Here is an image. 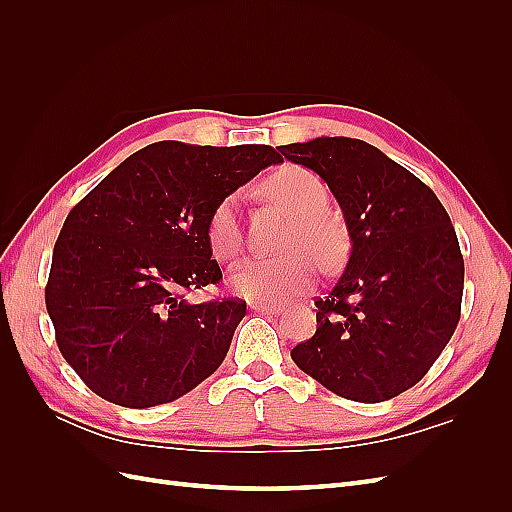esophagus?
Returning <instances> with one entry per match:
<instances>
[{
	"instance_id": "34e87169",
	"label": "esophagus",
	"mask_w": 512,
	"mask_h": 512,
	"mask_svg": "<svg viewBox=\"0 0 512 512\" xmlns=\"http://www.w3.org/2000/svg\"><path fill=\"white\" fill-rule=\"evenodd\" d=\"M254 312H260V314H280L282 307L280 305H269V303H252L250 305Z\"/></svg>"
}]
</instances>
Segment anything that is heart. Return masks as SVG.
<instances>
[{
    "label": "heart",
    "instance_id": "obj_1",
    "mask_svg": "<svg viewBox=\"0 0 512 512\" xmlns=\"http://www.w3.org/2000/svg\"><path fill=\"white\" fill-rule=\"evenodd\" d=\"M265 192L275 205L292 215L282 247L288 250L273 258H247L230 271V286L241 297L254 303H282L312 286L316 262L335 265L342 254V235L322 211L329 205V190L324 181L301 166H286L271 175ZM207 239L218 260L237 258L243 247V230L239 220V196H226L213 209Z\"/></svg>",
    "mask_w": 512,
    "mask_h": 512
}]
</instances>
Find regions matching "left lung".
<instances>
[{
	"instance_id": "left-lung-1",
	"label": "left lung",
	"mask_w": 512,
	"mask_h": 512,
	"mask_svg": "<svg viewBox=\"0 0 512 512\" xmlns=\"http://www.w3.org/2000/svg\"><path fill=\"white\" fill-rule=\"evenodd\" d=\"M280 151L329 185L350 237L346 269L316 299V333L292 348V361L339 397H397L457 329L463 256L451 218L421 179L359 138L320 136Z\"/></svg>"
}]
</instances>
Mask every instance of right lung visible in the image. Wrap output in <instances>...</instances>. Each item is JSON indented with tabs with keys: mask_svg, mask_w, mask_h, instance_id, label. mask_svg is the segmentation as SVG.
<instances>
[{
	"mask_svg": "<svg viewBox=\"0 0 512 512\" xmlns=\"http://www.w3.org/2000/svg\"><path fill=\"white\" fill-rule=\"evenodd\" d=\"M280 162L269 145L153 143L68 213L44 297L57 346L91 391L151 408L222 365L245 301L194 305L185 292L222 280L207 239L213 209Z\"/></svg>",
	"mask_w": 512,
	"mask_h": 512,
	"instance_id": "add662e5",
	"label": "right lung"
}]
</instances>
